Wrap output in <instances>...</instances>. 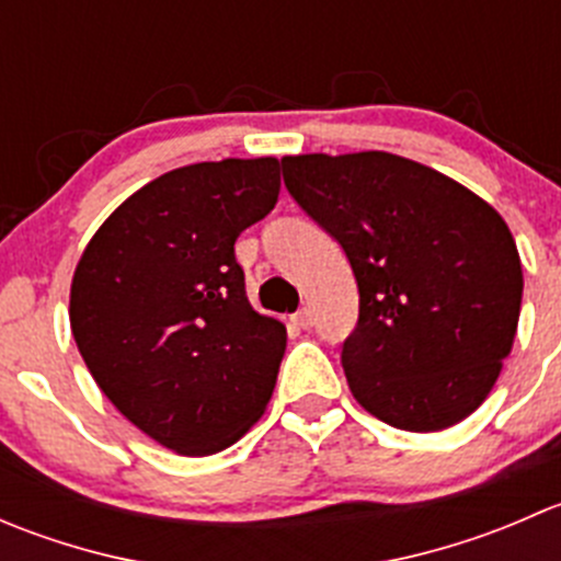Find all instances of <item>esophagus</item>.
<instances>
[{"label": "esophagus", "instance_id": "obj_1", "mask_svg": "<svg viewBox=\"0 0 561 561\" xmlns=\"http://www.w3.org/2000/svg\"><path fill=\"white\" fill-rule=\"evenodd\" d=\"M293 322H296L298 328H312V312H309V309H298V312L293 314Z\"/></svg>", "mask_w": 561, "mask_h": 561}]
</instances>
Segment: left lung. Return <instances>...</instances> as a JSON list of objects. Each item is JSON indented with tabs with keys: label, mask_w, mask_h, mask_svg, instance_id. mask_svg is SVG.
<instances>
[{
	"label": "left lung",
	"mask_w": 561,
	"mask_h": 561,
	"mask_svg": "<svg viewBox=\"0 0 561 561\" xmlns=\"http://www.w3.org/2000/svg\"><path fill=\"white\" fill-rule=\"evenodd\" d=\"M282 175L353 265L358 325L342 366L358 404L404 432L472 415L522 312L505 219L458 181L388 151L285 157Z\"/></svg>",
	"instance_id": "obj_1"
}]
</instances>
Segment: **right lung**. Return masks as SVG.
Wrapping results in <instances>:
<instances>
[{
  "instance_id": "obj_1",
  "label": "right lung",
  "mask_w": 561,
  "mask_h": 561,
  "mask_svg": "<svg viewBox=\"0 0 561 561\" xmlns=\"http://www.w3.org/2000/svg\"><path fill=\"white\" fill-rule=\"evenodd\" d=\"M279 197V160L175 168L129 195L78 260L70 325L94 382L181 456L230 448L263 415L287 331L252 309L236 239Z\"/></svg>"
}]
</instances>
